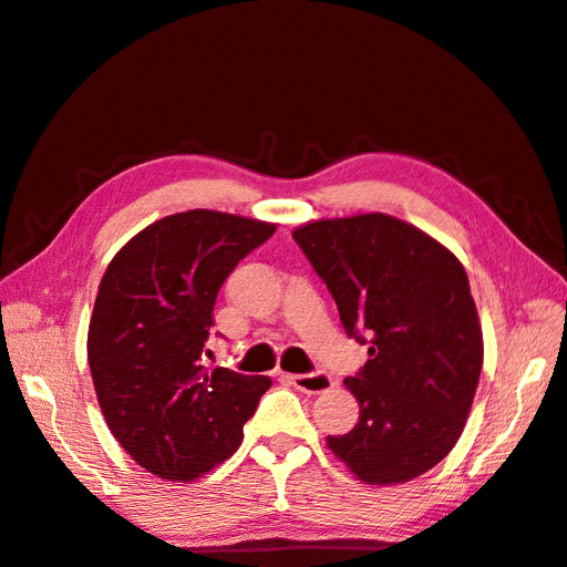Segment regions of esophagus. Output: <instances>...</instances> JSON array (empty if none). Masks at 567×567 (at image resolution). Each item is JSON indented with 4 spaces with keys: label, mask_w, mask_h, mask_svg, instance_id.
I'll list each match as a JSON object with an SVG mask.
<instances>
[{
    "label": "esophagus",
    "mask_w": 567,
    "mask_h": 567,
    "mask_svg": "<svg viewBox=\"0 0 567 567\" xmlns=\"http://www.w3.org/2000/svg\"><path fill=\"white\" fill-rule=\"evenodd\" d=\"M281 379L307 394L329 392L336 385L331 375H326V373H281Z\"/></svg>",
    "instance_id": "obj_1"
}]
</instances>
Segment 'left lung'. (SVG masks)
Segmentation results:
<instances>
[{
    "label": "left lung",
    "instance_id": "obj_1",
    "mask_svg": "<svg viewBox=\"0 0 567 567\" xmlns=\"http://www.w3.org/2000/svg\"><path fill=\"white\" fill-rule=\"evenodd\" d=\"M293 238L329 286L364 369L342 383L359 421L326 447L367 485L409 483L452 452L483 369V329L466 269L433 236L392 215L315 219Z\"/></svg>",
    "mask_w": 567,
    "mask_h": 567
}]
</instances>
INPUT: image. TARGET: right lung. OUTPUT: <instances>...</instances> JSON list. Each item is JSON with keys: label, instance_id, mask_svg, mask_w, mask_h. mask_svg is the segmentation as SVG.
I'll return each mask as SVG.
<instances>
[{"label": "right lung", "instance_id": "right-lung-1", "mask_svg": "<svg viewBox=\"0 0 567 567\" xmlns=\"http://www.w3.org/2000/svg\"><path fill=\"white\" fill-rule=\"evenodd\" d=\"M274 231L217 210L167 215L132 236L99 284L87 359L101 414L123 450L169 483L227 461L271 385L203 357L221 284Z\"/></svg>", "mask_w": 567, "mask_h": 567}]
</instances>
